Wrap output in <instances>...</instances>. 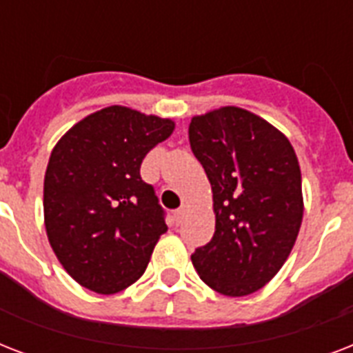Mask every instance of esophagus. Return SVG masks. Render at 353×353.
I'll use <instances>...</instances> for the list:
<instances>
[{
    "label": "esophagus",
    "mask_w": 353,
    "mask_h": 353,
    "mask_svg": "<svg viewBox=\"0 0 353 353\" xmlns=\"http://www.w3.org/2000/svg\"><path fill=\"white\" fill-rule=\"evenodd\" d=\"M185 214H187V207L183 205V207H179V209L176 210V220H177V221H183V218H185Z\"/></svg>",
    "instance_id": "esophagus-1"
}]
</instances>
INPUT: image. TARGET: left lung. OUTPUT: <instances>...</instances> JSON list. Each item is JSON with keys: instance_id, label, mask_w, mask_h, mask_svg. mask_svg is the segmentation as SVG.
<instances>
[{"instance_id": "left-lung-1", "label": "left lung", "mask_w": 353, "mask_h": 353, "mask_svg": "<svg viewBox=\"0 0 353 353\" xmlns=\"http://www.w3.org/2000/svg\"><path fill=\"white\" fill-rule=\"evenodd\" d=\"M188 139L216 212L212 240L192 252L194 269L218 293L251 295L279 273L301 229L295 150L268 121L234 106L194 117Z\"/></svg>"}]
</instances>
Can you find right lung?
<instances>
[{
    "label": "right lung",
    "instance_id": "add662e5",
    "mask_svg": "<svg viewBox=\"0 0 353 353\" xmlns=\"http://www.w3.org/2000/svg\"><path fill=\"white\" fill-rule=\"evenodd\" d=\"M172 132L168 119L110 106L74 124L52 150L43 181L47 238L80 285L112 295L143 276L168 227L141 163Z\"/></svg>",
    "mask_w": 353,
    "mask_h": 353
}]
</instances>
